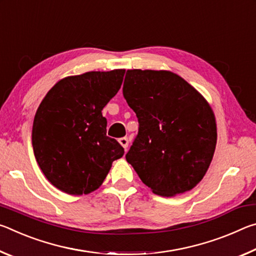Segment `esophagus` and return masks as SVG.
Returning <instances> with one entry per match:
<instances>
[{
	"instance_id": "obj_1",
	"label": "esophagus",
	"mask_w": 256,
	"mask_h": 256,
	"mask_svg": "<svg viewBox=\"0 0 256 256\" xmlns=\"http://www.w3.org/2000/svg\"><path fill=\"white\" fill-rule=\"evenodd\" d=\"M118 142L120 144V146H122L123 148L126 150V148L128 146V138H120V140H118Z\"/></svg>"
}]
</instances>
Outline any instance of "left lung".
I'll return each instance as SVG.
<instances>
[{
	"label": "left lung",
	"instance_id": "obj_1",
	"mask_svg": "<svg viewBox=\"0 0 256 256\" xmlns=\"http://www.w3.org/2000/svg\"><path fill=\"white\" fill-rule=\"evenodd\" d=\"M123 96L138 120L128 162L158 196L192 190L216 149V124L209 102L183 78L164 70H128Z\"/></svg>",
	"mask_w": 256,
	"mask_h": 256
}]
</instances>
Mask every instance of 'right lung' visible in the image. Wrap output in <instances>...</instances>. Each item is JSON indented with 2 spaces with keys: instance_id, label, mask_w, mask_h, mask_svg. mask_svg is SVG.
<instances>
[{
  "instance_id": "obj_1",
  "label": "right lung",
  "mask_w": 256,
  "mask_h": 256,
  "mask_svg": "<svg viewBox=\"0 0 256 256\" xmlns=\"http://www.w3.org/2000/svg\"><path fill=\"white\" fill-rule=\"evenodd\" d=\"M125 70L92 71L60 80L42 99L32 125L34 154L46 178L71 196L97 190L124 154L106 136L102 108L115 96Z\"/></svg>"
}]
</instances>
